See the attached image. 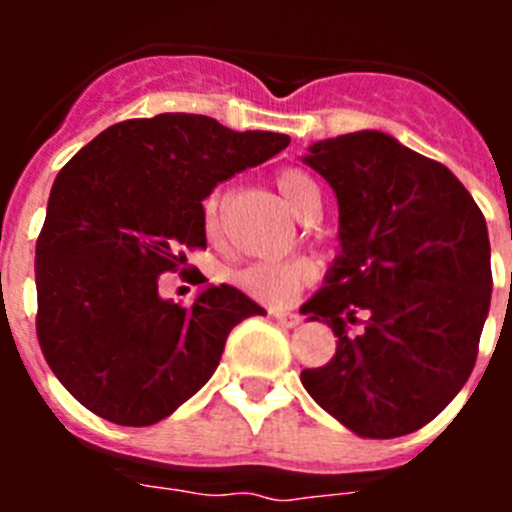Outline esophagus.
Wrapping results in <instances>:
<instances>
[{
    "instance_id": "34e87169",
    "label": "esophagus",
    "mask_w": 512,
    "mask_h": 512,
    "mask_svg": "<svg viewBox=\"0 0 512 512\" xmlns=\"http://www.w3.org/2000/svg\"><path fill=\"white\" fill-rule=\"evenodd\" d=\"M271 315H274V320H277L279 325H284V328H297V325H300V315H295V312L274 310Z\"/></svg>"
}]
</instances>
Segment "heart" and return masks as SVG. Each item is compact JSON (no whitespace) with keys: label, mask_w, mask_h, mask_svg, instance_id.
Wrapping results in <instances>:
<instances>
[{"label":"heart","mask_w":512,"mask_h":512,"mask_svg":"<svg viewBox=\"0 0 512 512\" xmlns=\"http://www.w3.org/2000/svg\"><path fill=\"white\" fill-rule=\"evenodd\" d=\"M277 192L284 205L305 217L315 205H320V194L315 182L300 169H282L274 176ZM202 225L210 238L220 230V194L212 192L202 207ZM315 279V264L310 259H287V261H256L233 274V284L241 287L253 300L269 302V305H287L295 300L305 284Z\"/></svg>","instance_id":"1"}]
</instances>
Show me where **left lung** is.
Returning <instances> with one entry per match:
<instances>
[{
  "mask_svg": "<svg viewBox=\"0 0 512 512\" xmlns=\"http://www.w3.org/2000/svg\"><path fill=\"white\" fill-rule=\"evenodd\" d=\"M302 161L336 192L341 253L302 307L333 328L336 356L300 379L356 436H408L477 361L492 297L485 215L446 166L379 130L318 140ZM356 311L365 333L348 337Z\"/></svg>",
  "mask_w": 512,
  "mask_h": 512,
  "instance_id": "obj_1",
  "label": "left lung"
}]
</instances>
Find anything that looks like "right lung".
<instances>
[{"mask_svg": "<svg viewBox=\"0 0 512 512\" xmlns=\"http://www.w3.org/2000/svg\"><path fill=\"white\" fill-rule=\"evenodd\" d=\"M287 146L164 112L117 122L58 171L35 246L38 341L84 408L117 425L164 420L215 374L230 330L266 315L230 284L176 305L158 277L207 246V194Z\"/></svg>", "mask_w": 512, "mask_h": 512, "instance_id": "add662e5", "label": "right lung"}]
</instances>
